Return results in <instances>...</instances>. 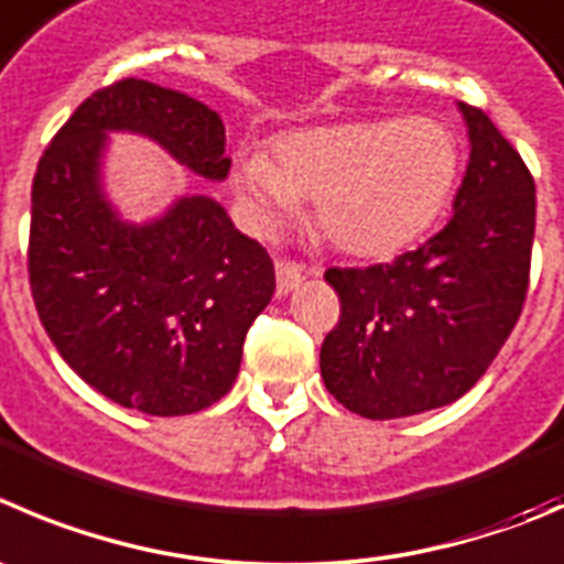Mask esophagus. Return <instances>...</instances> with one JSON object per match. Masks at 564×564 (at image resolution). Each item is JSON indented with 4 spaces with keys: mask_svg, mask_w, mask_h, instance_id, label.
Instances as JSON below:
<instances>
[{
    "mask_svg": "<svg viewBox=\"0 0 564 564\" xmlns=\"http://www.w3.org/2000/svg\"><path fill=\"white\" fill-rule=\"evenodd\" d=\"M305 281V270L300 264H294V261H278L275 264V292L278 297H286L289 292H294V289L300 286V283Z\"/></svg>",
    "mask_w": 564,
    "mask_h": 564,
    "instance_id": "1",
    "label": "esophagus"
}]
</instances>
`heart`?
<instances>
[{
    "instance_id": "obj_1",
    "label": "heart",
    "mask_w": 564,
    "mask_h": 564,
    "mask_svg": "<svg viewBox=\"0 0 564 564\" xmlns=\"http://www.w3.org/2000/svg\"><path fill=\"white\" fill-rule=\"evenodd\" d=\"M460 171L455 137L430 118L289 131L275 162L245 151L234 187L256 231H272L314 198V223L338 250L391 256L444 209Z\"/></svg>"
}]
</instances>
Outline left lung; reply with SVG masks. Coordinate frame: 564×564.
<instances>
[{"label":"left lung","mask_w":564,"mask_h":564,"mask_svg":"<svg viewBox=\"0 0 564 564\" xmlns=\"http://www.w3.org/2000/svg\"><path fill=\"white\" fill-rule=\"evenodd\" d=\"M455 215L391 264L330 267L341 300L322 341L325 388L364 419L444 408L488 371L521 316L534 242V178L477 107Z\"/></svg>","instance_id":"left-lung-1"}]
</instances>
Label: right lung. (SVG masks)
<instances>
[{"label": "right lung", "mask_w": 564, "mask_h": 564, "mask_svg": "<svg viewBox=\"0 0 564 564\" xmlns=\"http://www.w3.org/2000/svg\"><path fill=\"white\" fill-rule=\"evenodd\" d=\"M112 131L149 137L209 182L231 171L220 115L187 93L123 79L93 93L43 151L32 182L30 286L65 364L112 402L187 415L231 391L275 267L209 195L129 223L104 193Z\"/></svg>", "instance_id": "1"}]
</instances>
